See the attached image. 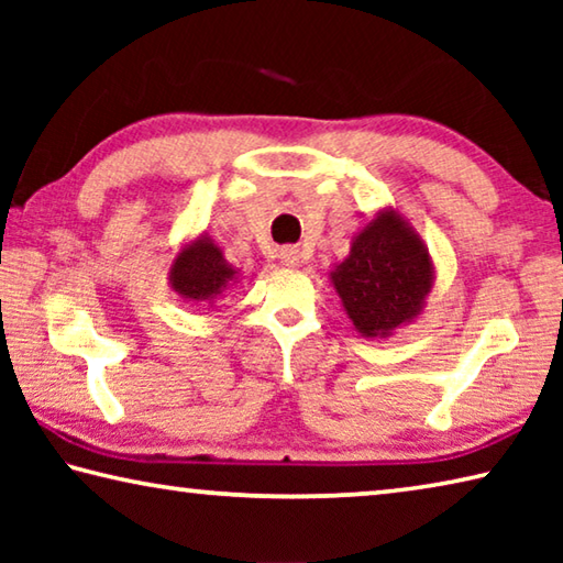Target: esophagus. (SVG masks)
Returning a JSON list of instances; mask_svg holds the SVG:
<instances>
[{"label":"esophagus","mask_w":563,"mask_h":563,"mask_svg":"<svg viewBox=\"0 0 563 563\" xmlns=\"http://www.w3.org/2000/svg\"><path fill=\"white\" fill-rule=\"evenodd\" d=\"M280 263L288 265V268H295V265H300V251H298V247H292V245L283 247V251H280Z\"/></svg>","instance_id":"obj_1"}]
</instances>
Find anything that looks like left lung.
<instances>
[{
	"label": "left lung",
	"instance_id": "8db88e82",
	"mask_svg": "<svg viewBox=\"0 0 563 563\" xmlns=\"http://www.w3.org/2000/svg\"><path fill=\"white\" fill-rule=\"evenodd\" d=\"M330 283L362 338L385 340L422 316L434 285L430 247L395 208H379L352 235L350 255L332 265Z\"/></svg>",
	"mask_w": 563,
	"mask_h": 563
}]
</instances>
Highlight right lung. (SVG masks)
<instances>
[{
	"label": "right lung",
	"instance_id": "add662e5",
	"mask_svg": "<svg viewBox=\"0 0 563 563\" xmlns=\"http://www.w3.org/2000/svg\"><path fill=\"white\" fill-rule=\"evenodd\" d=\"M241 280V271L225 261L223 247L201 233L178 247L168 268V285L180 300L213 308L221 295Z\"/></svg>",
	"mask_w": 563,
	"mask_h": 563
}]
</instances>
